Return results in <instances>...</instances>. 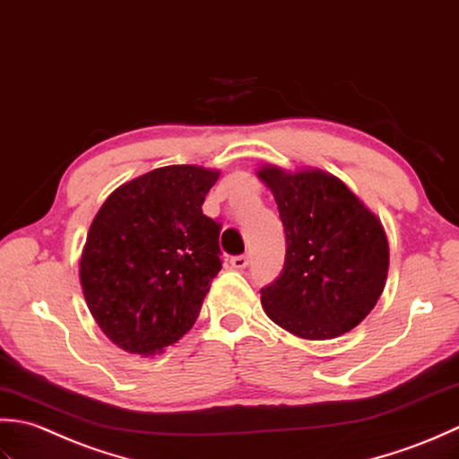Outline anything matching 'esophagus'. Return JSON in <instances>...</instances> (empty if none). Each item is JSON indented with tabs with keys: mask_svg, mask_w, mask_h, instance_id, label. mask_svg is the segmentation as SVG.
Listing matches in <instances>:
<instances>
[{
	"mask_svg": "<svg viewBox=\"0 0 459 459\" xmlns=\"http://www.w3.org/2000/svg\"><path fill=\"white\" fill-rule=\"evenodd\" d=\"M230 264H231L233 269H246L247 264H249V257L247 255H236V257H231Z\"/></svg>",
	"mask_w": 459,
	"mask_h": 459,
	"instance_id": "1",
	"label": "esophagus"
}]
</instances>
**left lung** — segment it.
<instances>
[{
	"label": "left lung",
	"mask_w": 459,
	"mask_h": 459,
	"mask_svg": "<svg viewBox=\"0 0 459 459\" xmlns=\"http://www.w3.org/2000/svg\"><path fill=\"white\" fill-rule=\"evenodd\" d=\"M285 228V265L261 289L267 316L308 341L354 329L385 291L388 241L380 220L323 170L259 168Z\"/></svg>",
	"instance_id": "left-lung-1"
}]
</instances>
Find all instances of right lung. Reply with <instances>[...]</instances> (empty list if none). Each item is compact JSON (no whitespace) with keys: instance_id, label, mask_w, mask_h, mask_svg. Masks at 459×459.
Here are the masks:
<instances>
[{"instance_id":"1","label":"right lung","mask_w":459,"mask_h":459,"mask_svg":"<svg viewBox=\"0 0 459 459\" xmlns=\"http://www.w3.org/2000/svg\"><path fill=\"white\" fill-rule=\"evenodd\" d=\"M218 178L202 166L156 168L100 205L79 275L91 315L117 347L156 354L198 319L221 269V223L202 212Z\"/></svg>"}]
</instances>
